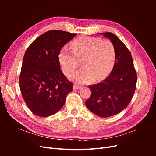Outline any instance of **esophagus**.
Returning a JSON list of instances; mask_svg holds the SVG:
<instances>
[{"label": "esophagus", "instance_id": "1", "mask_svg": "<svg viewBox=\"0 0 156 156\" xmlns=\"http://www.w3.org/2000/svg\"><path fill=\"white\" fill-rule=\"evenodd\" d=\"M73 90H78V89L81 88V87L77 85V84H74L73 86Z\"/></svg>", "mask_w": 156, "mask_h": 156}]
</instances>
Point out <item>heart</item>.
Returning a JSON list of instances; mask_svg holds the SVG:
<instances>
[{
  "mask_svg": "<svg viewBox=\"0 0 156 156\" xmlns=\"http://www.w3.org/2000/svg\"><path fill=\"white\" fill-rule=\"evenodd\" d=\"M72 53L63 47L58 54L61 68L65 74H69L82 60L83 68L69 75V80L77 84H88L96 80L107 78L114 67L115 50L108 40L90 36H81L71 44Z\"/></svg>",
  "mask_w": 156,
  "mask_h": 156,
  "instance_id": "1",
  "label": "heart"
}]
</instances>
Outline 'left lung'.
Wrapping results in <instances>:
<instances>
[{"instance_id": "8db88e82", "label": "left lung", "mask_w": 156, "mask_h": 156, "mask_svg": "<svg viewBox=\"0 0 156 156\" xmlns=\"http://www.w3.org/2000/svg\"><path fill=\"white\" fill-rule=\"evenodd\" d=\"M115 50V62L109 76L103 82L89 86L91 96L85 104L94 114L107 118L123 111L129 105L136 89V73L130 51L116 35L101 32Z\"/></svg>"}]
</instances>
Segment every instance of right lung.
<instances>
[{
  "mask_svg": "<svg viewBox=\"0 0 156 156\" xmlns=\"http://www.w3.org/2000/svg\"><path fill=\"white\" fill-rule=\"evenodd\" d=\"M76 34L49 30L32 42L23 57L20 87L28 108L40 117L53 115L62 108L73 84L60 70V49Z\"/></svg>",
  "mask_w": 156,
  "mask_h": 156,
  "instance_id": "1",
  "label": "right lung"
}]
</instances>
